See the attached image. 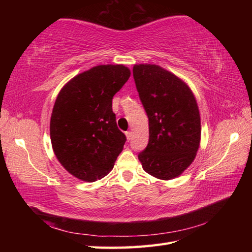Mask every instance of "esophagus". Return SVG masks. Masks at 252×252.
<instances>
[{"mask_svg":"<svg viewBox=\"0 0 252 252\" xmlns=\"http://www.w3.org/2000/svg\"><path fill=\"white\" fill-rule=\"evenodd\" d=\"M126 140H127V141H131V138H132V133H131V131H126Z\"/></svg>","mask_w":252,"mask_h":252,"instance_id":"obj_1","label":"esophagus"}]
</instances>
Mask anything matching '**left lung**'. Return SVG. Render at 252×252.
<instances>
[{
    "mask_svg": "<svg viewBox=\"0 0 252 252\" xmlns=\"http://www.w3.org/2000/svg\"><path fill=\"white\" fill-rule=\"evenodd\" d=\"M133 77L149 120L148 145L138 155L142 167L159 180L178 178L200 145L195 96L183 80L154 63L134 65Z\"/></svg>",
    "mask_w": 252,
    "mask_h": 252,
    "instance_id": "1",
    "label": "left lung"
}]
</instances>
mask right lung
Wrapping results in <instances>:
<instances>
[{"label":"right lung","instance_id":"right-lung-1","mask_svg":"<svg viewBox=\"0 0 252 252\" xmlns=\"http://www.w3.org/2000/svg\"><path fill=\"white\" fill-rule=\"evenodd\" d=\"M131 76L123 65H99L63 85L53 107L50 133L61 164L85 182L112 170L126 141L118 129L112 97Z\"/></svg>","mask_w":252,"mask_h":252}]
</instances>
